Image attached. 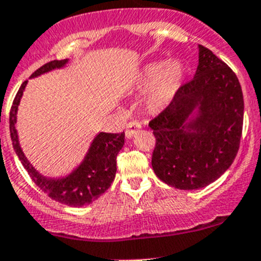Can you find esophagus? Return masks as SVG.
<instances>
[{"label": "esophagus", "instance_id": "34e87169", "mask_svg": "<svg viewBox=\"0 0 261 261\" xmlns=\"http://www.w3.org/2000/svg\"><path fill=\"white\" fill-rule=\"evenodd\" d=\"M141 127V125L139 122H136V121H131V122L127 123V127H126V138L127 139H131L134 135L136 134V131L139 130V128Z\"/></svg>", "mask_w": 261, "mask_h": 261}]
</instances>
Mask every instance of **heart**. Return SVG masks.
Returning a JSON list of instances; mask_svg holds the SVG:
<instances>
[{"instance_id": "1", "label": "heart", "mask_w": 261, "mask_h": 261, "mask_svg": "<svg viewBox=\"0 0 261 261\" xmlns=\"http://www.w3.org/2000/svg\"><path fill=\"white\" fill-rule=\"evenodd\" d=\"M184 80L185 66L181 61H156L141 70L134 88L139 93L149 90L146 108L158 112L173 102Z\"/></svg>"}]
</instances>
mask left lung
<instances>
[{"label": "left lung", "mask_w": 261, "mask_h": 261, "mask_svg": "<svg viewBox=\"0 0 261 261\" xmlns=\"http://www.w3.org/2000/svg\"><path fill=\"white\" fill-rule=\"evenodd\" d=\"M242 123L244 95L236 74L199 44L194 79L149 122L155 136L154 173L174 189L208 186L233 163Z\"/></svg>", "instance_id": "1"}]
</instances>
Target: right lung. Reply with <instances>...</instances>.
Segmentation results:
<instances>
[{
	"instance_id": "right-lung-1",
	"label": "right lung",
	"mask_w": 261,
	"mask_h": 261,
	"mask_svg": "<svg viewBox=\"0 0 261 261\" xmlns=\"http://www.w3.org/2000/svg\"><path fill=\"white\" fill-rule=\"evenodd\" d=\"M67 62L69 60L50 61L33 72L30 77L33 79L52 70L62 69L66 66ZM27 84L28 82L21 84L10 111V134H11L15 153L19 156L20 162L28 171L29 176L32 177L33 182L50 199L70 206L88 205L92 201L97 200L100 195L105 194L115 179L116 171H117L116 158L125 144V133H99L93 139L82 163L71 173L65 177L43 176L28 161L20 146L19 136H17V106L20 105Z\"/></svg>"
}]
</instances>
